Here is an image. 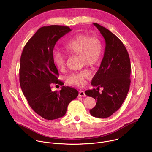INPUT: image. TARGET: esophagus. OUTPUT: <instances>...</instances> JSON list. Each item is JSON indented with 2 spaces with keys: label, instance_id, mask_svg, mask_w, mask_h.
<instances>
[{
  "label": "esophagus",
  "instance_id": "obj_1",
  "mask_svg": "<svg viewBox=\"0 0 152 152\" xmlns=\"http://www.w3.org/2000/svg\"><path fill=\"white\" fill-rule=\"evenodd\" d=\"M79 96H80V97H85L86 95H85V92L82 90H80L79 93Z\"/></svg>",
  "mask_w": 152,
  "mask_h": 152
}]
</instances>
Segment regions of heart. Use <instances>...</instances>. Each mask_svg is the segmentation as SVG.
<instances>
[{"label":"heart","instance_id":"b5f03b06","mask_svg":"<svg viewBox=\"0 0 152 152\" xmlns=\"http://www.w3.org/2000/svg\"><path fill=\"white\" fill-rule=\"evenodd\" d=\"M64 49L69 54L79 55L82 65L93 66L100 60L103 50L102 43L96 37H89L85 34H78L72 38L64 45ZM53 61L56 67L63 70L66 66V58L59 51H54ZM91 76L89 70L85 69L72 73L67 77L70 84L82 86L85 79Z\"/></svg>","mask_w":152,"mask_h":152}]
</instances>
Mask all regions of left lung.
<instances>
[{"label": "left lung", "instance_id": "left-lung-1", "mask_svg": "<svg viewBox=\"0 0 152 152\" xmlns=\"http://www.w3.org/2000/svg\"><path fill=\"white\" fill-rule=\"evenodd\" d=\"M105 41L104 56L100 66L93 77L91 85L103 87L100 94L96 89L86 90V96L93 97L96 106L90 110L97 118H107L121 107L131 83V61L128 52L121 40L107 29L94 23Z\"/></svg>", "mask_w": 152, "mask_h": 152}]
</instances>
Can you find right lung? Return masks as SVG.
<instances>
[{
    "instance_id": "right-lung-1",
    "label": "right lung",
    "mask_w": 152,
    "mask_h": 152,
    "mask_svg": "<svg viewBox=\"0 0 152 152\" xmlns=\"http://www.w3.org/2000/svg\"><path fill=\"white\" fill-rule=\"evenodd\" d=\"M72 29L65 26L40 28L27 42L20 58V84L32 109L46 120L65 115L70 102L78 96L73 88L63 86L52 91L51 84H61L52 55L56 42Z\"/></svg>"
}]
</instances>
